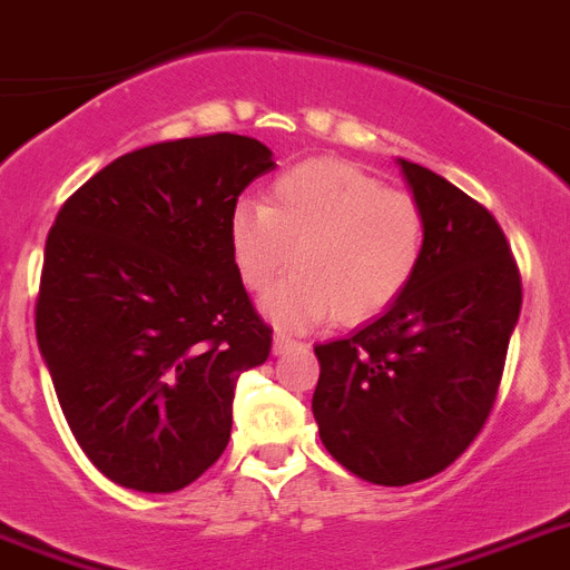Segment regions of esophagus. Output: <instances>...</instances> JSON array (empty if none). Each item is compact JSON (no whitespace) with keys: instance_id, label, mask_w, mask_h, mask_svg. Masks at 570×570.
Returning <instances> with one entry per match:
<instances>
[{"instance_id":"esophagus-1","label":"esophagus","mask_w":570,"mask_h":570,"mask_svg":"<svg viewBox=\"0 0 570 570\" xmlns=\"http://www.w3.org/2000/svg\"><path fill=\"white\" fill-rule=\"evenodd\" d=\"M296 345H299V340L288 337V334H285V332H276L274 334V352L276 354H285V352H288V348H296Z\"/></svg>"}]
</instances>
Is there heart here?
Wrapping results in <instances>:
<instances>
[{
    "mask_svg": "<svg viewBox=\"0 0 570 570\" xmlns=\"http://www.w3.org/2000/svg\"><path fill=\"white\" fill-rule=\"evenodd\" d=\"M233 265L262 294L294 262L299 274L267 296L276 323L334 317L363 325L410 288L424 256L426 222L415 196L337 158L303 160L279 173L265 204L242 202L227 222Z\"/></svg>",
    "mask_w": 570,
    "mask_h": 570,
    "instance_id": "obj_1",
    "label": "heart"
}]
</instances>
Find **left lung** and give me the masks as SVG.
<instances>
[{"label": "left lung", "mask_w": 570, "mask_h": 570, "mask_svg": "<svg viewBox=\"0 0 570 570\" xmlns=\"http://www.w3.org/2000/svg\"><path fill=\"white\" fill-rule=\"evenodd\" d=\"M397 164L424 210V256L383 317L314 345L311 401L325 450L383 488L432 479L473 444L522 308V276L493 213L432 169Z\"/></svg>", "instance_id": "1"}]
</instances>
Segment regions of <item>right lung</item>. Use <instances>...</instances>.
<instances>
[{
	"label": "right lung",
	"instance_id": "1",
	"mask_svg": "<svg viewBox=\"0 0 570 570\" xmlns=\"http://www.w3.org/2000/svg\"><path fill=\"white\" fill-rule=\"evenodd\" d=\"M274 167L245 135L164 140L111 160L53 218L37 343L77 444L120 488H187L230 441L238 374L274 332L227 222Z\"/></svg>",
	"mask_w": 570,
	"mask_h": 570
}]
</instances>
